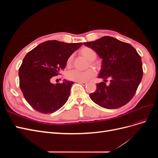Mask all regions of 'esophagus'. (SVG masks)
Wrapping results in <instances>:
<instances>
[{
    "mask_svg": "<svg viewBox=\"0 0 158 158\" xmlns=\"http://www.w3.org/2000/svg\"><path fill=\"white\" fill-rule=\"evenodd\" d=\"M78 83L79 84H82V85H87V82H78Z\"/></svg>",
    "mask_w": 158,
    "mask_h": 158,
    "instance_id": "34e87169",
    "label": "esophagus"
}]
</instances>
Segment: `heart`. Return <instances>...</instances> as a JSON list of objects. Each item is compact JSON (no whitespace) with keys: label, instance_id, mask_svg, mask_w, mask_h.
Returning a JSON list of instances; mask_svg holds the SVG:
<instances>
[{"label":"heart","instance_id":"obj_1","mask_svg":"<svg viewBox=\"0 0 158 158\" xmlns=\"http://www.w3.org/2000/svg\"><path fill=\"white\" fill-rule=\"evenodd\" d=\"M80 54L83 55L88 60L90 61V64H94L92 61H94L97 57V53L94 49L89 47H84L80 50ZM73 61V56H70L67 60L68 66H70ZM95 73L94 70L88 69L85 71H79L77 70H73L69 72L67 74V78L70 80L74 81V82H86L91 78L94 77Z\"/></svg>","mask_w":158,"mask_h":158}]
</instances>
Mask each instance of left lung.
I'll return each mask as SVG.
<instances>
[{
  "instance_id": "left-lung-1",
  "label": "left lung",
  "mask_w": 158,
  "mask_h": 158,
  "mask_svg": "<svg viewBox=\"0 0 158 158\" xmlns=\"http://www.w3.org/2000/svg\"><path fill=\"white\" fill-rule=\"evenodd\" d=\"M84 45L94 49L102 61L98 77L106 82L96 84L95 92L89 94L100 107L114 109L125 106L135 95L143 75L141 57L129 44L116 38L104 36Z\"/></svg>"
}]
</instances>
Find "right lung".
<instances>
[{"label":"right lung","instance_id":"add662e5","mask_svg":"<svg viewBox=\"0 0 158 158\" xmlns=\"http://www.w3.org/2000/svg\"><path fill=\"white\" fill-rule=\"evenodd\" d=\"M82 43L47 41L33 49L25 56L19 69L20 87L27 103L36 111L52 113L67 102L72 81L52 84V76L64 69L68 59Z\"/></svg>","mask_w":158,"mask_h":158}]
</instances>
